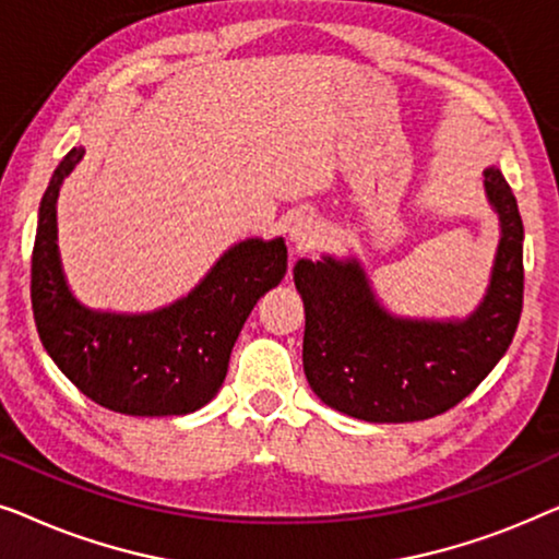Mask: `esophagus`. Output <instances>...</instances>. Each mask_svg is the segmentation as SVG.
<instances>
[{"mask_svg":"<svg viewBox=\"0 0 559 559\" xmlns=\"http://www.w3.org/2000/svg\"><path fill=\"white\" fill-rule=\"evenodd\" d=\"M287 234H289V241H293L297 249H308L320 239V224L318 218L312 216H297L293 224H289Z\"/></svg>","mask_w":559,"mask_h":559,"instance_id":"1","label":"esophagus"}]
</instances>
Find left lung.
<instances>
[{
	"mask_svg": "<svg viewBox=\"0 0 559 559\" xmlns=\"http://www.w3.org/2000/svg\"><path fill=\"white\" fill-rule=\"evenodd\" d=\"M501 239L484 302L465 320L396 318L356 259L295 264L302 366L328 407L366 423H417L465 400L514 338L524 300V224L501 170H484Z\"/></svg>",
	"mask_w": 559,
	"mask_h": 559,
	"instance_id": "left-lung-1",
	"label": "left lung"
}]
</instances>
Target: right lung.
I'll use <instances>...</instances> for the list:
<instances>
[{
  "label": "right lung",
  "instance_id": "obj_1",
  "mask_svg": "<svg viewBox=\"0 0 559 559\" xmlns=\"http://www.w3.org/2000/svg\"><path fill=\"white\" fill-rule=\"evenodd\" d=\"M83 147L60 159L45 190L33 249V316L58 369L102 407L132 417L188 415L224 384L249 312L287 272L282 239H247L218 259L193 293L144 316L88 310L66 285L56 201Z\"/></svg>",
  "mask_w": 559,
  "mask_h": 559
}]
</instances>
